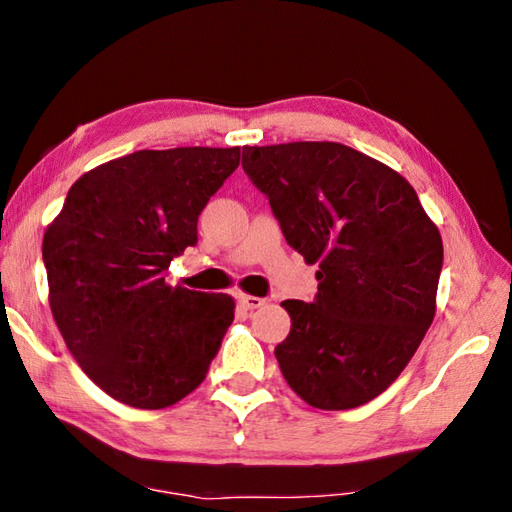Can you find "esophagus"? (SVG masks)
Instances as JSON below:
<instances>
[{"label": "esophagus", "instance_id": "34e87169", "mask_svg": "<svg viewBox=\"0 0 512 512\" xmlns=\"http://www.w3.org/2000/svg\"><path fill=\"white\" fill-rule=\"evenodd\" d=\"M239 302H241V305H244L246 309H259V307H264V305H266V300H264V298L246 296V293H241V296H239Z\"/></svg>", "mask_w": 512, "mask_h": 512}]
</instances>
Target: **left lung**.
Masks as SVG:
<instances>
[{
    "instance_id": "obj_1",
    "label": "left lung",
    "mask_w": 512,
    "mask_h": 512,
    "mask_svg": "<svg viewBox=\"0 0 512 512\" xmlns=\"http://www.w3.org/2000/svg\"><path fill=\"white\" fill-rule=\"evenodd\" d=\"M241 167L287 244L318 264L314 302L287 300L275 348L287 384L325 411L384 393L436 314L443 239L386 164L339 142L244 146Z\"/></svg>"
}]
</instances>
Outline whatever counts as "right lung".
I'll return each mask as SVG.
<instances>
[{"label":"right lung","instance_id":"right-lung-1","mask_svg":"<svg viewBox=\"0 0 512 512\" xmlns=\"http://www.w3.org/2000/svg\"><path fill=\"white\" fill-rule=\"evenodd\" d=\"M235 149L135 151L81 176L42 239L49 305L101 391L164 409L201 386L235 318L225 293L164 282L198 244V216L239 167Z\"/></svg>","mask_w":512,"mask_h":512}]
</instances>
